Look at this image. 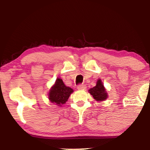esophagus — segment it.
Returning <instances> with one entry per match:
<instances>
[{
  "label": "esophagus",
  "instance_id": "obj_1",
  "mask_svg": "<svg viewBox=\"0 0 150 150\" xmlns=\"http://www.w3.org/2000/svg\"><path fill=\"white\" fill-rule=\"evenodd\" d=\"M77 88L79 90H82V89H85L86 88V86L85 85L83 84H80L77 86Z\"/></svg>",
  "mask_w": 150,
  "mask_h": 150
}]
</instances>
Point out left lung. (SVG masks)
I'll return each mask as SVG.
<instances>
[{
	"mask_svg": "<svg viewBox=\"0 0 150 150\" xmlns=\"http://www.w3.org/2000/svg\"><path fill=\"white\" fill-rule=\"evenodd\" d=\"M88 91H89L91 95L93 96V98L97 101L105 100L108 97L106 89L104 87V85H103L100 79L97 81L95 87L91 88Z\"/></svg>",
	"mask_w": 150,
	"mask_h": 150,
	"instance_id": "8db88e82",
	"label": "left lung"
}]
</instances>
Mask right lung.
Returning a JSON list of instances; mask_svg holds the SVG:
<instances>
[{
    "label": "right lung",
    "instance_id": "obj_1",
    "mask_svg": "<svg viewBox=\"0 0 150 150\" xmlns=\"http://www.w3.org/2000/svg\"><path fill=\"white\" fill-rule=\"evenodd\" d=\"M73 90L65 86L62 79L58 78L55 81L49 94V99L51 102L58 105H62L67 102Z\"/></svg>",
    "mask_w": 150,
    "mask_h": 150
}]
</instances>
